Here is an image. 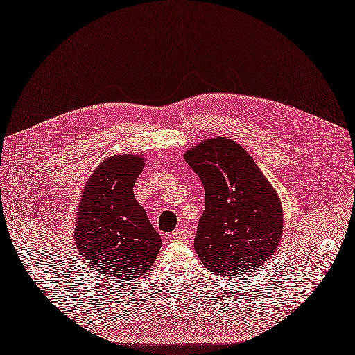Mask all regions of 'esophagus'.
Returning <instances> with one entry per match:
<instances>
[{
  "label": "esophagus",
  "instance_id": "obj_1",
  "mask_svg": "<svg viewBox=\"0 0 355 355\" xmlns=\"http://www.w3.org/2000/svg\"><path fill=\"white\" fill-rule=\"evenodd\" d=\"M171 237L175 240H186L187 239V230L186 229H178L171 233Z\"/></svg>",
  "mask_w": 355,
  "mask_h": 355
}]
</instances>
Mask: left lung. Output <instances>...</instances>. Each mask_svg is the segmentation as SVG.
Segmentation results:
<instances>
[{
  "mask_svg": "<svg viewBox=\"0 0 355 355\" xmlns=\"http://www.w3.org/2000/svg\"><path fill=\"white\" fill-rule=\"evenodd\" d=\"M205 186L195 250L213 275L244 277L268 261L283 236L275 187L237 142L219 136L184 152Z\"/></svg>",
  "mask_w": 355,
  "mask_h": 355,
  "instance_id": "obj_1",
  "label": "left lung"
}]
</instances>
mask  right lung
I'll use <instances>...</instances> for the list:
<instances>
[{
    "label": "right lung",
    "instance_id": "right-lung-1",
    "mask_svg": "<svg viewBox=\"0 0 355 355\" xmlns=\"http://www.w3.org/2000/svg\"><path fill=\"white\" fill-rule=\"evenodd\" d=\"M144 155L106 157L85 183L78 202L73 241L99 276L138 280L155 263L162 239L133 195Z\"/></svg>",
    "mask_w": 355,
    "mask_h": 355
}]
</instances>
